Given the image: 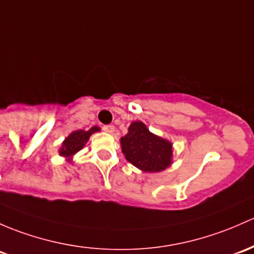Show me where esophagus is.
I'll return each instance as SVG.
<instances>
[{
  "label": "esophagus",
  "mask_w": 254,
  "mask_h": 254,
  "mask_svg": "<svg viewBox=\"0 0 254 254\" xmlns=\"http://www.w3.org/2000/svg\"><path fill=\"white\" fill-rule=\"evenodd\" d=\"M103 130H105L107 134H114L116 127H114L113 125H105V127H103Z\"/></svg>",
  "instance_id": "1"
}]
</instances>
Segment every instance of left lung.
I'll list each match as a JSON object with an SVG mask.
<instances>
[{"label":"left lung","instance_id":"8db88e82","mask_svg":"<svg viewBox=\"0 0 254 254\" xmlns=\"http://www.w3.org/2000/svg\"><path fill=\"white\" fill-rule=\"evenodd\" d=\"M120 146L125 159L145 173L163 172L173 164V143L149 131L140 120L130 124Z\"/></svg>","mask_w":254,"mask_h":254}]
</instances>
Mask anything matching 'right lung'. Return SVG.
<instances>
[{"instance_id":"add662e5","label":"right lung","mask_w":254,"mask_h":254,"mask_svg":"<svg viewBox=\"0 0 254 254\" xmlns=\"http://www.w3.org/2000/svg\"><path fill=\"white\" fill-rule=\"evenodd\" d=\"M101 131V129L98 127H92L89 130H75V131L70 132L62 142V146L58 149V153L61 157L65 158V161L68 163L73 162V157L78 153L79 151H81L85 147V145L89 141L90 136L95 132Z\"/></svg>"}]
</instances>
